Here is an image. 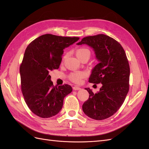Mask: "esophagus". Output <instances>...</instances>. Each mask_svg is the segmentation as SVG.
<instances>
[{"label":"esophagus","instance_id":"esophagus-1","mask_svg":"<svg viewBox=\"0 0 149 149\" xmlns=\"http://www.w3.org/2000/svg\"><path fill=\"white\" fill-rule=\"evenodd\" d=\"M81 89V88L80 87L77 86H75L73 87V90H79Z\"/></svg>","mask_w":149,"mask_h":149}]
</instances>
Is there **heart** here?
<instances>
[{
  "label": "heart",
  "mask_w": 149,
  "mask_h": 149,
  "mask_svg": "<svg viewBox=\"0 0 149 149\" xmlns=\"http://www.w3.org/2000/svg\"><path fill=\"white\" fill-rule=\"evenodd\" d=\"M75 54H76V56L79 59H80L84 56H88L90 58V51L89 49L85 48V47H81L75 51ZM85 77H86V74L84 72L77 71L71 73L69 75V79L74 83H81L83 79Z\"/></svg>",
  "instance_id": "1"
}]
</instances>
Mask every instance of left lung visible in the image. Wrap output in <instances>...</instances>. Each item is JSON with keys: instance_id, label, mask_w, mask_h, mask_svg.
Returning <instances> with one entry per match:
<instances>
[{"instance_id": "obj_1", "label": "left lung", "mask_w": 149, "mask_h": 149, "mask_svg": "<svg viewBox=\"0 0 149 149\" xmlns=\"http://www.w3.org/2000/svg\"><path fill=\"white\" fill-rule=\"evenodd\" d=\"M90 46L99 63L91 70L89 82L101 83L102 87L93 93L85 88L89 98L83 105V111L90 118L104 120L114 115L125 100L129 88L130 68L125 50L120 44L105 34L87 36L77 45Z\"/></svg>"}]
</instances>
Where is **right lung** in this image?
<instances>
[{
	"label": "right lung",
	"instance_id": "obj_1",
	"mask_svg": "<svg viewBox=\"0 0 149 149\" xmlns=\"http://www.w3.org/2000/svg\"><path fill=\"white\" fill-rule=\"evenodd\" d=\"M79 39L46 34L33 40L26 48L20 67L21 89L31 111L41 118L56 115L63 107L71 86L53 85L49 72L59 67L63 50Z\"/></svg>",
	"mask_w": 149,
	"mask_h": 149
}]
</instances>
